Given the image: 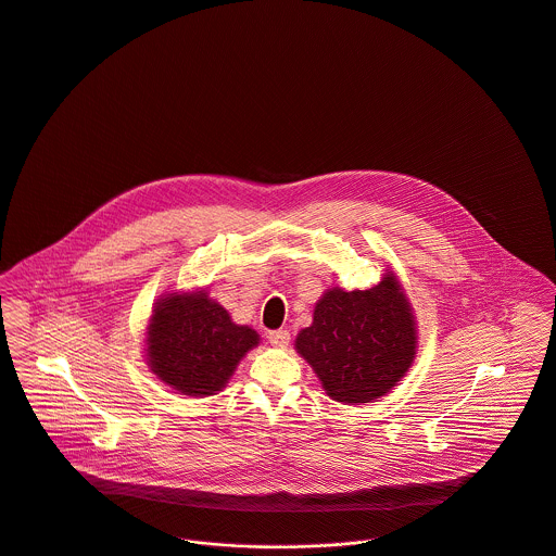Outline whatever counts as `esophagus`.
Listing matches in <instances>:
<instances>
[{
	"label": "esophagus",
	"instance_id": "34e87169",
	"mask_svg": "<svg viewBox=\"0 0 556 556\" xmlns=\"http://www.w3.org/2000/svg\"><path fill=\"white\" fill-rule=\"evenodd\" d=\"M268 342L277 349H286L290 344V333L286 329H277V331H268Z\"/></svg>",
	"mask_w": 556,
	"mask_h": 556
}]
</instances>
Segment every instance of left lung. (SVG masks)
I'll use <instances>...</instances> for the list:
<instances>
[{
    "instance_id": "left-lung-1",
    "label": "left lung",
    "mask_w": 556,
    "mask_h": 556,
    "mask_svg": "<svg viewBox=\"0 0 556 556\" xmlns=\"http://www.w3.org/2000/svg\"><path fill=\"white\" fill-rule=\"evenodd\" d=\"M296 351L338 403H372L409 370L416 323L394 275L370 290L333 288L316 303Z\"/></svg>"
}]
</instances>
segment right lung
<instances>
[{"instance_id": "obj_1", "label": "right lung", "mask_w": 556, "mask_h": 556, "mask_svg": "<svg viewBox=\"0 0 556 556\" xmlns=\"http://www.w3.org/2000/svg\"><path fill=\"white\" fill-rule=\"evenodd\" d=\"M257 344V333L233 325L227 309L205 292L162 299L147 331L151 370L186 396L220 392L238 362Z\"/></svg>"}]
</instances>
